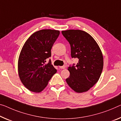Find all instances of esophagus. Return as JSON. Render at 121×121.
Masks as SVG:
<instances>
[{"label":"esophagus","instance_id":"34e87169","mask_svg":"<svg viewBox=\"0 0 121 121\" xmlns=\"http://www.w3.org/2000/svg\"><path fill=\"white\" fill-rule=\"evenodd\" d=\"M66 68L65 65H63V66H59V68L61 69H64L65 68Z\"/></svg>","mask_w":121,"mask_h":121}]
</instances>
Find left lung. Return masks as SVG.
Wrapping results in <instances>:
<instances>
[{"instance_id":"left-lung-1","label":"left lung","mask_w":121,"mask_h":121,"mask_svg":"<svg viewBox=\"0 0 121 121\" xmlns=\"http://www.w3.org/2000/svg\"><path fill=\"white\" fill-rule=\"evenodd\" d=\"M62 33L70 44L72 58L78 59L75 66L68 68L70 76L66 83L76 92L88 91L97 82L103 67V57L93 37L84 31L69 30Z\"/></svg>"}]
</instances>
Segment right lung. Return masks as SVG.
Returning a JSON list of instances; mask_svg holds the SVG:
<instances>
[{
  "instance_id": "1",
  "label": "right lung",
  "mask_w": 121,
  "mask_h": 121,
  "mask_svg": "<svg viewBox=\"0 0 121 121\" xmlns=\"http://www.w3.org/2000/svg\"><path fill=\"white\" fill-rule=\"evenodd\" d=\"M59 33V31L50 29L38 31L22 48L18 59V74L22 83L31 91L41 92L56 73L51 60L47 64L45 62L51 57V48Z\"/></svg>"
}]
</instances>
